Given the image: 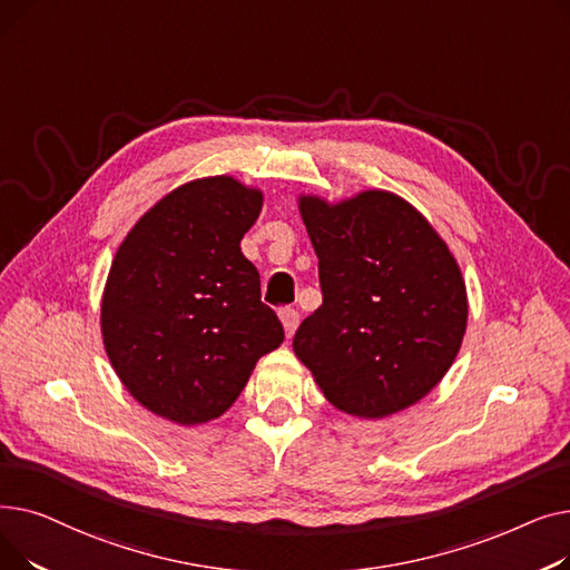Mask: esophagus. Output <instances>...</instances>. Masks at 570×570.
<instances>
[{
	"mask_svg": "<svg viewBox=\"0 0 570 570\" xmlns=\"http://www.w3.org/2000/svg\"><path fill=\"white\" fill-rule=\"evenodd\" d=\"M279 316H282V323H284V331H286V335H288V337H293V333L297 331V323H301V314H297V309L286 307V309H282V312H279Z\"/></svg>",
	"mask_w": 570,
	"mask_h": 570,
	"instance_id": "esophagus-1",
	"label": "esophagus"
}]
</instances>
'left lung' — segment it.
<instances>
[{
    "mask_svg": "<svg viewBox=\"0 0 570 570\" xmlns=\"http://www.w3.org/2000/svg\"><path fill=\"white\" fill-rule=\"evenodd\" d=\"M323 305L293 351L340 411L383 417L423 400L466 331L460 267L425 217L387 191L340 205L303 196Z\"/></svg>",
    "mask_w": 570,
    "mask_h": 570,
    "instance_id": "1",
    "label": "left lung"
}]
</instances>
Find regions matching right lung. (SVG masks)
I'll use <instances>...</instances> for the list:
<instances>
[{"mask_svg": "<svg viewBox=\"0 0 570 570\" xmlns=\"http://www.w3.org/2000/svg\"><path fill=\"white\" fill-rule=\"evenodd\" d=\"M263 194L233 177L170 191L117 249L101 333L127 391L179 425L207 423L243 393L261 355L284 342L239 239Z\"/></svg>", "mask_w": 570, "mask_h": 570, "instance_id": "obj_1", "label": "right lung"}]
</instances>
